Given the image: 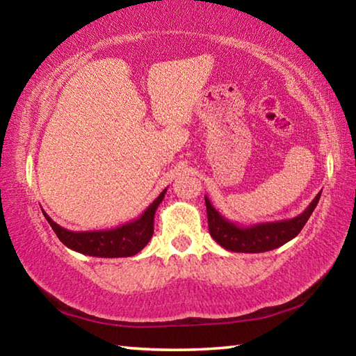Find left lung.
<instances>
[{
	"mask_svg": "<svg viewBox=\"0 0 356 356\" xmlns=\"http://www.w3.org/2000/svg\"><path fill=\"white\" fill-rule=\"evenodd\" d=\"M321 193L312 200L303 213L289 220L270 221V222H257V225L243 226L234 222L222 216L216 210L212 202L206 196L207 207V220H209V232L218 245L227 251L234 252H265L275 248H280L289 240L295 238L301 229L309 220L314 212Z\"/></svg>",
	"mask_w": 356,
	"mask_h": 356,
	"instance_id": "8db88e82",
	"label": "left lung"
}]
</instances>
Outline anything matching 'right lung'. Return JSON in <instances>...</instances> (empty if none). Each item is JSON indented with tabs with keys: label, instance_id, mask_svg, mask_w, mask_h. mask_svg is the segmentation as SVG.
Here are the masks:
<instances>
[{
	"label": "right lung",
	"instance_id": "obj_1",
	"mask_svg": "<svg viewBox=\"0 0 356 356\" xmlns=\"http://www.w3.org/2000/svg\"><path fill=\"white\" fill-rule=\"evenodd\" d=\"M165 193L166 188L136 220L125 222L119 227L108 229V231L74 232L53 221L45 213V210H42V213H44L45 220L50 222L58 238L67 248L94 257H129L140 252L149 243V240L152 238L155 210L163 201Z\"/></svg>",
	"mask_w": 356,
	"mask_h": 356
}]
</instances>
